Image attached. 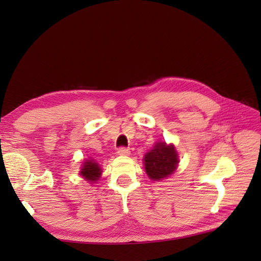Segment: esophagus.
Listing matches in <instances>:
<instances>
[{"label": "esophagus", "instance_id": "1", "mask_svg": "<svg viewBox=\"0 0 261 261\" xmlns=\"http://www.w3.org/2000/svg\"><path fill=\"white\" fill-rule=\"evenodd\" d=\"M118 154H120V156H129V154H130V150H129V149H127V148L121 147V148H119Z\"/></svg>", "mask_w": 261, "mask_h": 261}]
</instances>
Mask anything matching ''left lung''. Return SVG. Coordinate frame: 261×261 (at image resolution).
Masks as SVG:
<instances>
[{"label":"left lung","instance_id":"1","mask_svg":"<svg viewBox=\"0 0 261 261\" xmlns=\"http://www.w3.org/2000/svg\"><path fill=\"white\" fill-rule=\"evenodd\" d=\"M145 169L151 180H163L173 175L178 166V153L174 145L159 141L145 154Z\"/></svg>","mask_w":261,"mask_h":261}]
</instances>
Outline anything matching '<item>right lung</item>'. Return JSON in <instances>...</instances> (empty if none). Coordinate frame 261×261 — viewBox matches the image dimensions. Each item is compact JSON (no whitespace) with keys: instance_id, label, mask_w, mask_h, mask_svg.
I'll return each instance as SVG.
<instances>
[{"instance_id":"add662e5","label":"right lung","mask_w":261,"mask_h":261,"mask_svg":"<svg viewBox=\"0 0 261 261\" xmlns=\"http://www.w3.org/2000/svg\"><path fill=\"white\" fill-rule=\"evenodd\" d=\"M80 174L83 178L86 179L87 181L94 182V184H95V182L99 179V177H101L102 170L99 168V165L95 162V160L85 159L84 164L82 166Z\"/></svg>"}]
</instances>
